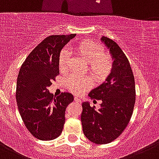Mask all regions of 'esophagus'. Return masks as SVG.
I'll use <instances>...</instances> for the list:
<instances>
[{
  "mask_svg": "<svg viewBox=\"0 0 159 159\" xmlns=\"http://www.w3.org/2000/svg\"><path fill=\"white\" fill-rule=\"evenodd\" d=\"M74 100H75V101H76V102H79V103H80L81 102L80 98H79L78 97H75V98H74Z\"/></svg>",
  "mask_w": 159,
  "mask_h": 159,
  "instance_id": "esophagus-1",
  "label": "esophagus"
}]
</instances>
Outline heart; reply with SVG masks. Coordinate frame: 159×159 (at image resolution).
I'll list each match as a JSON object with an SVG mask.
<instances>
[{
  "label": "heart",
  "instance_id": "1",
  "mask_svg": "<svg viewBox=\"0 0 159 159\" xmlns=\"http://www.w3.org/2000/svg\"><path fill=\"white\" fill-rule=\"evenodd\" d=\"M77 53L88 61V69L97 80H103L113 69V59L110 54L105 53L101 44L90 40L79 43L75 47ZM72 53L67 48L61 51L58 58L60 70L66 72L69 69ZM91 77L87 75L72 74L67 80L69 90L74 93L81 94L92 86Z\"/></svg>",
  "mask_w": 159,
  "mask_h": 159
}]
</instances>
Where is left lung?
<instances>
[{
	"label": "left lung",
	"instance_id": "1",
	"mask_svg": "<svg viewBox=\"0 0 159 159\" xmlns=\"http://www.w3.org/2000/svg\"><path fill=\"white\" fill-rule=\"evenodd\" d=\"M109 49L113 69L105 82L89 93L91 99L101 100L100 109L83 102L81 122L89 140L105 144L116 140L126 129L133 115L136 100L135 80L129 60L119 45L106 37L101 38Z\"/></svg>",
	"mask_w": 159,
	"mask_h": 159
}]
</instances>
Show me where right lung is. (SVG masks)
<instances>
[{
	"label": "right lung",
	"mask_w": 159,
	"mask_h": 159,
	"mask_svg": "<svg viewBox=\"0 0 159 159\" xmlns=\"http://www.w3.org/2000/svg\"><path fill=\"white\" fill-rule=\"evenodd\" d=\"M75 36L48 37L31 51L19 70L16 93L18 108L25 127L39 140L59 137L66 109L74 100L68 92L55 98L48 88L59 74L60 51Z\"/></svg>",
	"instance_id": "1"
}]
</instances>
